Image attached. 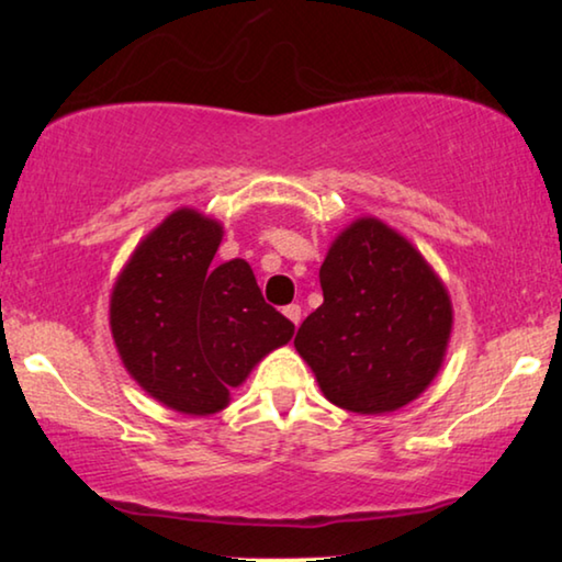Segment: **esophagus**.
Segmentation results:
<instances>
[{"label": "esophagus", "instance_id": "obj_1", "mask_svg": "<svg viewBox=\"0 0 562 562\" xmlns=\"http://www.w3.org/2000/svg\"><path fill=\"white\" fill-rule=\"evenodd\" d=\"M283 314H286L289 322H294V325L299 327V322H302V306H299V304L283 306Z\"/></svg>", "mask_w": 562, "mask_h": 562}]
</instances>
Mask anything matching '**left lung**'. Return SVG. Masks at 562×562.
<instances>
[{
  "mask_svg": "<svg viewBox=\"0 0 562 562\" xmlns=\"http://www.w3.org/2000/svg\"><path fill=\"white\" fill-rule=\"evenodd\" d=\"M325 302L294 348L329 402L358 414L402 409L440 371L452 329L445 283L422 252L375 217L329 245L319 268Z\"/></svg>",
  "mask_w": 562,
  "mask_h": 562,
  "instance_id": "1",
  "label": "left lung"
}]
</instances>
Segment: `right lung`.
I'll return each instance as SVG.
<instances>
[{
	"mask_svg": "<svg viewBox=\"0 0 562 562\" xmlns=\"http://www.w3.org/2000/svg\"><path fill=\"white\" fill-rule=\"evenodd\" d=\"M222 225L181 206L145 235L110 299V327L127 373L168 409L206 417L229 404L294 325L266 304L243 258L214 266Z\"/></svg>",
	"mask_w": 562,
	"mask_h": 562,
	"instance_id": "right-lung-1",
	"label": "right lung"
}]
</instances>
